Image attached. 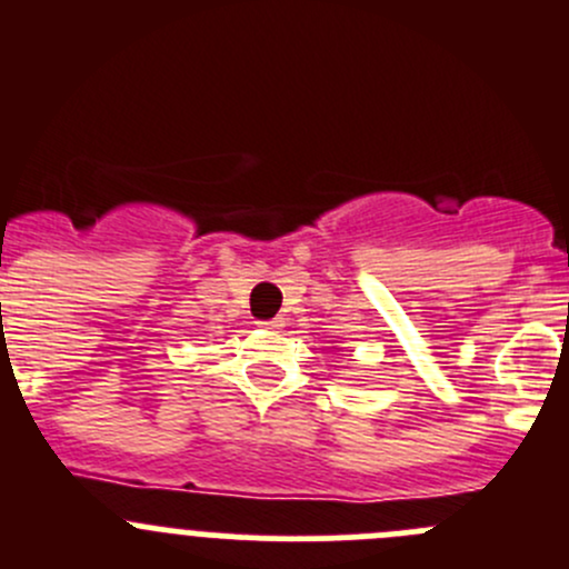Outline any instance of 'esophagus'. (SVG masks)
Returning a JSON list of instances; mask_svg holds the SVG:
<instances>
[{
	"label": "esophagus",
	"instance_id": "34e87169",
	"mask_svg": "<svg viewBox=\"0 0 569 569\" xmlns=\"http://www.w3.org/2000/svg\"><path fill=\"white\" fill-rule=\"evenodd\" d=\"M259 327H262V329H279L281 321H279V318H270V321H262Z\"/></svg>",
	"mask_w": 569,
	"mask_h": 569
}]
</instances>
